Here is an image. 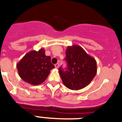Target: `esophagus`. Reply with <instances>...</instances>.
Wrapping results in <instances>:
<instances>
[{
  "instance_id": "obj_1",
  "label": "esophagus",
  "mask_w": 122,
  "mask_h": 122,
  "mask_svg": "<svg viewBox=\"0 0 122 122\" xmlns=\"http://www.w3.org/2000/svg\"><path fill=\"white\" fill-rule=\"evenodd\" d=\"M55 66L56 68H58V67H59V64H58V63H56V64L55 65Z\"/></svg>"
}]
</instances>
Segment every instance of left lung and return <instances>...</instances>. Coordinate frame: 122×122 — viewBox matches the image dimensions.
<instances>
[{
	"instance_id": "1",
	"label": "left lung",
	"mask_w": 122,
	"mask_h": 122,
	"mask_svg": "<svg viewBox=\"0 0 122 122\" xmlns=\"http://www.w3.org/2000/svg\"><path fill=\"white\" fill-rule=\"evenodd\" d=\"M67 63L66 71L62 67L59 72L63 84L71 90H79L89 84L97 74V63L95 58L89 55L81 46H69L66 50Z\"/></svg>"
}]
</instances>
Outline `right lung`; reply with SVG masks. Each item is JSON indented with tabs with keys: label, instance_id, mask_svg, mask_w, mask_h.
Segmentation results:
<instances>
[{
	"label": "right lung",
	"instance_id": "1",
	"mask_svg": "<svg viewBox=\"0 0 122 122\" xmlns=\"http://www.w3.org/2000/svg\"><path fill=\"white\" fill-rule=\"evenodd\" d=\"M18 74L24 81L31 85L43 83L48 76L50 71L55 68L51 58L46 56L44 48L38 51L31 50L23 56L17 64Z\"/></svg>",
	"mask_w": 122,
	"mask_h": 122
}]
</instances>
